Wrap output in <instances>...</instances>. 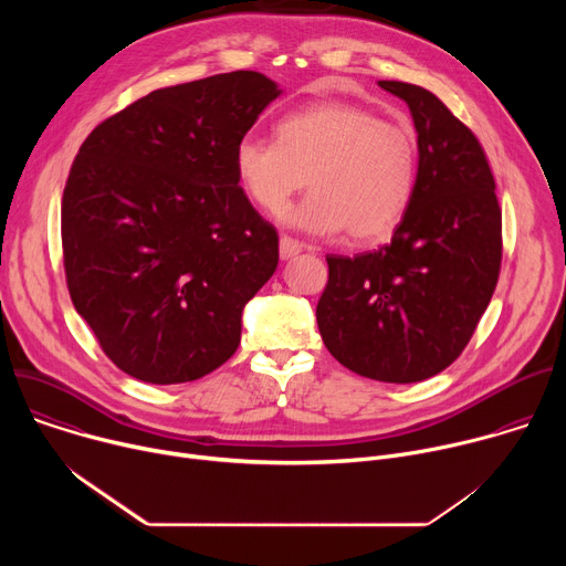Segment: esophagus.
Masks as SVG:
<instances>
[{
  "label": "esophagus",
  "instance_id": "34e87169",
  "mask_svg": "<svg viewBox=\"0 0 566 566\" xmlns=\"http://www.w3.org/2000/svg\"><path fill=\"white\" fill-rule=\"evenodd\" d=\"M302 251H304L302 241H297V239H293V237H289V234H282V237H280V258H282V260H291V258L300 255Z\"/></svg>",
  "mask_w": 566,
  "mask_h": 566
}]
</instances>
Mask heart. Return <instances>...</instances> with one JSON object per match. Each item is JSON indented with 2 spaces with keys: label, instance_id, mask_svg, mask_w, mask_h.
<instances>
[{
  "label": "heart",
  "instance_id": "obj_1",
  "mask_svg": "<svg viewBox=\"0 0 566 566\" xmlns=\"http://www.w3.org/2000/svg\"><path fill=\"white\" fill-rule=\"evenodd\" d=\"M415 134L369 107L325 101L282 116L275 140L244 136L234 175L264 212H282L306 181L313 190L289 221L322 234L347 230L356 244L391 237L417 188Z\"/></svg>",
  "mask_w": 566,
  "mask_h": 566
}]
</instances>
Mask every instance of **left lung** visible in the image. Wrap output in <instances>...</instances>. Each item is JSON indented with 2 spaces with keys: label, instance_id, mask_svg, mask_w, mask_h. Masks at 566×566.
Listing matches in <instances>:
<instances>
[{
  "label": "left lung",
  "instance_id": "8db88e82",
  "mask_svg": "<svg viewBox=\"0 0 566 566\" xmlns=\"http://www.w3.org/2000/svg\"><path fill=\"white\" fill-rule=\"evenodd\" d=\"M378 85L415 118V197L389 244L327 255L315 317L322 343L347 369L419 382L459 358L495 293L502 208L486 151L432 92L398 80Z\"/></svg>",
  "mask_w": 566,
  "mask_h": 566
}]
</instances>
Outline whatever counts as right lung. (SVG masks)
<instances>
[{
	"mask_svg": "<svg viewBox=\"0 0 566 566\" xmlns=\"http://www.w3.org/2000/svg\"><path fill=\"white\" fill-rule=\"evenodd\" d=\"M280 94L258 71L210 75L138 98L80 145L62 195L64 275L125 374L188 382L237 352L241 311L280 253L234 147Z\"/></svg>",
	"mask_w": 566,
	"mask_h": 566,
	"instance_id": "right-lung-1",
	"label": "right lung"
}]
</instances>
